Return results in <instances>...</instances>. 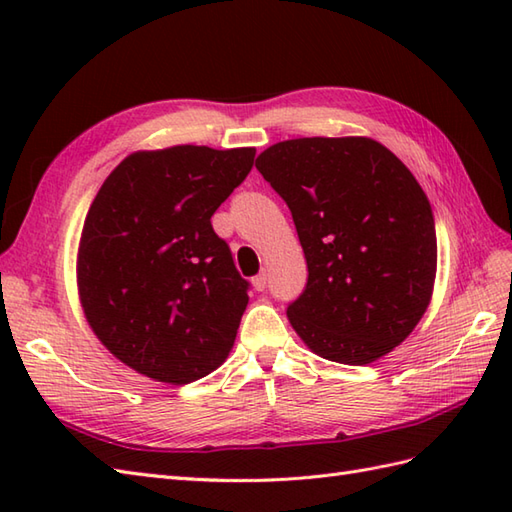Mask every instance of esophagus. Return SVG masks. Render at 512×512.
<instances>
[{
	"instance_id": "esophagus-1",
	"label": "esophagus",
	"mask_w": 512,
	"mask_h": 512,
	"mask_svg": "<svg viewBox=\"0 0 512 512\" xmlns=\"http://www.w3.org/2000/svg\"><path fill=\"white\" fill-rule=\"evenodd\" d=\"M266 281H268L266 273H259L257 277H253V288H255V290H259V292H262V290L266 288Z\"/></svg>"
}]
</instances>
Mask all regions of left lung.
<instances>
[{"label":"left lung","mask_w":512,"mask_h":512,"mask_svg":"<svg viewBox=\"0 0 512 512\" xmlns=\"http://www.w3.org/2000/svg\"><path fill=\"white\" fill-rule=\"evenodd\" d=\"M255 167L292 213L308 284L288 321L314 354L367 365L427 312L438 266L431 204L413 173L365 136L292 138Z\"/></svg>","instance_id":"1"}]
</instances>
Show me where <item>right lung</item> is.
<instances>
[{
    "mask_svg": "<svg viewBox=\"0 0 512 512\" xmlns=\"http://www.w3.org/2000/svg\"><path fill=\"white\" fill-rule=\"evenodd\" d=\"M253 147L134 151L85 215L76 286L107 350L158 383L187 385L235 343L248 281L211 215L244 182Z\"/></svg>",
    "mask_w": 512,
    "mask_h": 512,
    "instance_id": "right-lung-1",
    "label": "right lung"
}]
</instances>
